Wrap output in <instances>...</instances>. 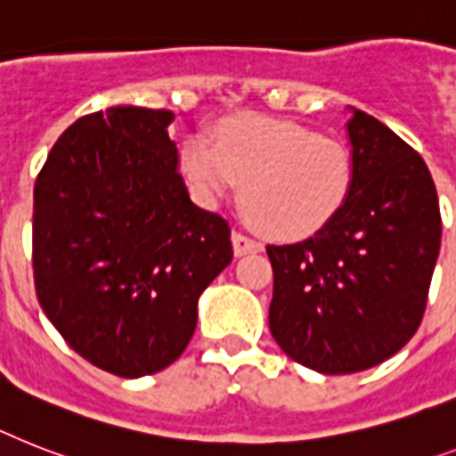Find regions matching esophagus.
<instances>
[{
    "label": "esophagus",
    "instance_id": "obj_1",
    "mask_svg": "<svg viewBox=\"0 0 456 456\" xmlns=\"http://www.w3.org/2000/svg\"><path fill=\"white\" fill-rule=\"evenodd\" d=\"M232 246H234L236 257H243V255L250 253H262V248H265L260 240L250 239V236L240 234V232H234V234H232Z\"/></svg>",
    "mask_w": 456,
    "mask_h": 456
}]
</instances>
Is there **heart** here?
<instances>
[{
	"mask_svg": "<svg viewBox=\"0 0 456 456\" xmlns=\"http://www.w3.org/2000/svg\"><path fill=\"white\" fill-rule=\"evenodd\" d=\"M180 161L206 201L240 187L248 217L281 240L321 234L349 203L354 161L332 138L295 121L243 117L217 131L216 144L191 135Z\"/></svg>",
	"mask_w": 456,
	"mask_h": 456,
	"instance_id": "heart-1",
	"label": "heart"
}]
</instances>
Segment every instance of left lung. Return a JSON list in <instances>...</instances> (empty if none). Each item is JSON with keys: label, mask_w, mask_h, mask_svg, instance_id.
Wrapping results in <instances>:
<instances>
[{"label": "left lung", "mask_w": 456, "mask_h": 456, "mask_svg": "<svg viewBox=\"0 0 456 456\" xmlns=\"http://www.w3.org/2000/svg\"><path fill=\"white\" fill-rule=\"evenodd\" d=\"M349 203L292 246H266L269 330L292 361L351 375L391 358L417 332L440 250V208L424 159L375 117L346 124Z\"/></svg>", "instance_id": "left-lung-1"}]
</instances>
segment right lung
<instances>
[{
    "label": "right lung",
    "mask_w": 456,
    "mask_h": 456,
    "mask_svg": "<svg viewBox=\"0 0 456 456\" xmlns=\"http://www.w3.org/2000/svg\"><path fill=\"white\" fill-rule=\"evenodd\" d=\"M170 121L131 105L86 114L35 183L39 305L79 356L126 379L183 356L201 292L234 257L227 220L187 194Z\"/></svg>",
    "instance_id": "1"
}]
</instances>
